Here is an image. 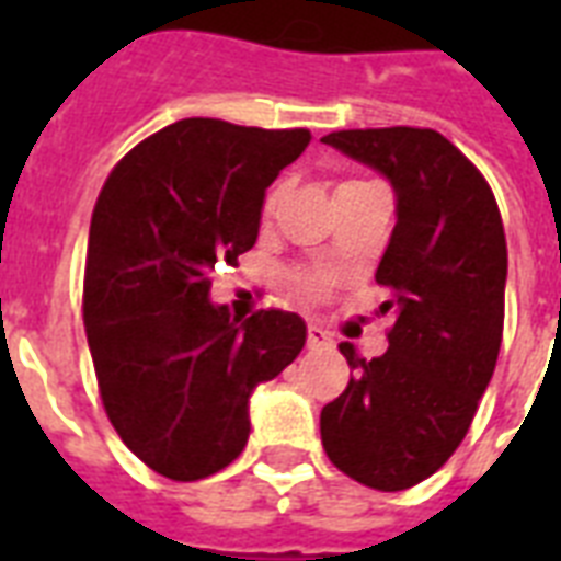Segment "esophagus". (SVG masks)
<instances>
[{
  "instance_id": "esophagus-1",
  "label": "esophagus",
  "mask_w": 561,
  "mask_h": 561,
  "mask_svg": "<svg viewBox=\"0 0 561 561\" xmlns=\"http://www.w3.org/2000/svg\"><path fill=\"white\" fill-rule=\"evenodd\" d=\"M329 343H332V337L320 325H308V346L311 350H320V346H329Z\"/></svg>"
}]
</instances>
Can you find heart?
I'll use <instances>...</instances> for the list:
<instances>
[{
    "label": "heart",
    "instance_id": "1",
    "mask_svg": "<svg viewBox=\"0 0 561 561\" xmlns=\"http://www.w3.org/2000/svg\"><path fill=\"white\" fill-rule=\"evenodd\" d=\"M346 186H352V183H346ZM279 194H282V186L273 188V192L267 194V209H273V206H276ZM299 285H302V290H306V294H311V297H320V294H323V290L332 285V276H329V273H320V271L302 273V276H299Z\"/></svg>",
    "mask_w": 561,
    "mask_h": 561
}]
</instances>
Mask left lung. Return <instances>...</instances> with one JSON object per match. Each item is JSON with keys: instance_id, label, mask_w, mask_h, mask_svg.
<instances>
[{"instance_id": "left-lung-1", "label": "left lung", "mask_w": 561, "mask_h": 561, "mask_svg": "<svg viewBox=\"0 0 561 561\" xmlns=\"http://www.w3.org/2000/svg\"><path fill=\"white\" fill-rule=\"evenodd\" d=\"M390 180L396 227L375 282L396 311L381 358L341 343L355 375L320 413L329 460L369 489L399 492L457 451L504 334L506 238L495 194L443 134L375 127L323 136Z\"/></svg>"}]
</instances>
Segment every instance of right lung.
I'll return each mask as SVG.
<instances>
[{
  "instance_id": "add662e5",
  "label": "right lung",
  "mask_w": 561,
  "mask_h": 561,
  "mask_svg": "<svg viewBox=\"0 0 561 561\" xmlns=\"http://www.w3.org/2000/svg\"><path fill=\"white\" fill-rule=\"evenodd\" d=\"M308 142L306 127L183 118L136 145L95 201L83 325L101 401L162 478L227 469L250 436L253 390L306 346L302 317H232L209 302V276L255 244L264 192Z\"/></svg>"
}]
</instances>
